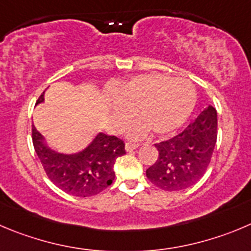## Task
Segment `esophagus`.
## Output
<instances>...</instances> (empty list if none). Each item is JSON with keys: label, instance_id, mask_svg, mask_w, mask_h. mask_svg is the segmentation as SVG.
<instances>
[{"label": "esophagus", "instance_id": "esophagus-1", "mask_svg": "<svg viewBox=\"0 0 251 251\" xmlns=\"http://www.w3.org/2000/svg\"><path fill=\"white\" fill-rule=\"evenodd\" d=\"M138 147H139V144H137V143H127V144H126V150H127V151H133V150L137 149Z\"/></svg>", "mask_w": 251, "mask_h": 251}]
</instances>
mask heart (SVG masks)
Listing matches in <instances>:
<instances>
[{"mask_svg": "<svg viewBox=\"0 0 251 251\" xmlns=\"http://www.w3.org/2000/svg\"><path fill=\"white\" fill-rule=\"evenodd\" d=\"M196 90L186 78H173L164 74L133 76L114 87L109 97V111L116 129H121L135 114L140 117L128 128L132 138L144 137L150 129L157 135L175 132L192 113Z\"/></svg>", "mask_w": 251, "mask_h": 251, "instance_id": "heart-1", "label": "heart"}]
</instances>
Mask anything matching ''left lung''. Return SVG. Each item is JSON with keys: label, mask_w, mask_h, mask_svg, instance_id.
I'll return each instance as SVG.
<instances>
[{"label": "left lung", "mask_w": 251, "mask_h": 251, "mask_svg": "<svg viewBox=\"0 0 251 251\" xmlns=\"http://www.w3.org/2000/svg\"><path fill=\"white\" fill-rule=\"evenodd\" d=\"M216 142L217 111L208 106L182 133L155 144L159 157L147 170V177L165 191L195 185L211 163Z\"/></svg>", "instance_id": "obj_1"}]
</instances>
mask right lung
<instances>
[{
  "label": "right lung",
  "instance_id": "right-lung-1",
  "mask_svg": "<svg viewBox=\"0 0 251 251\" xmlns=\"http://www.w3.org/2000/svg\"><path fill=\"white\" fill-rule=\"evenodd\" d=\"M44 102V92L37 104ZM32 139L40 163L54 185L77 197H90L106 190L114 180V163L126 154L123 140L99 133L85 149L63 154L50 149L33 126Z\"/></svg>",
  "mask_w": 251,
  "mask_h": 251
}]
</instances>
